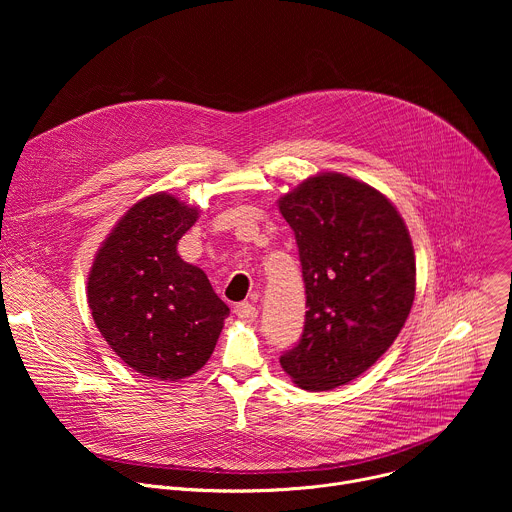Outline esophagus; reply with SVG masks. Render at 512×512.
Masks as SVG:
<instances>
[{
    "label": "esophagus",
    "mask_w": 512,
    "mask_h": 512,
    "mask_svg": "<svg viewBox=\"0 0 512 512\" xmlns=\"http://www.w3.org/2000/svg\"><path fill=\"white\" fill-rule=\"evenodd\" d=\"M235 314L241 318V320H247V322H255L257 316H259V310L249 304V302H241L235 306Z\"/></svg>",
    "instance_id": "34e87169"
}]
</instances>
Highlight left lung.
Returning a JSON list of instances; mask_svg holds the SVG:
<instances>
[{"instance_id": "obj_1", "label": "left lung", "mask_w": 512, "mask_h": 512, "mask_svg": "<svg viewBox=\"0 0 512 512\" xmlns=\"http://www.w3.org/2000/svg\"><path fill=\"white\" fill-rule=\"evenodd\" d=\"M306 285L300 342L281 369L306 391L346 385L389 350L415 298V253L393 202L373 186L324 172L279 198Z\"/></svg>"}]
</instances>
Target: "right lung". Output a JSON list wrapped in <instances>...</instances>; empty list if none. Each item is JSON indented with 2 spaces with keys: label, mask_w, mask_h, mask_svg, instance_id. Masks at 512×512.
Here are the masks:
<instances>
[{
  "label": "right lung",
  "mask_w": 512,
  "mask_h": 512,
  "mask_svg": "<svg viewBox=\"0 0 512 512\" xmlns=\"http://www.w3.org/2000/svg\"><path fill=\"white\" fill-rule=\"evenodd\" d=\"M198 208L168 192L135 202L93 261L87 298L113 352L133 371L180 381L210 358L229 316L202 269L176 247Z\"/></svg>",
  "instance_id": "obj_1"
}]
</instances>
